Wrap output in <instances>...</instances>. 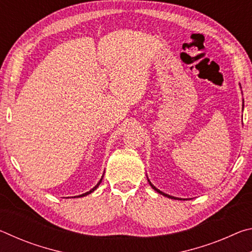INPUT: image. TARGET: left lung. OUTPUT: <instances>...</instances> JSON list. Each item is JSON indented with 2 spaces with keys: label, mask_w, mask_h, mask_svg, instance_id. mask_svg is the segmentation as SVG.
<instances>
[{
  "label": "left lung",
  "mask_w": 252,
  "mask_h": 252,
  "mask_svg": "<svg viewBox=\"0 0 252 252\" xmlns=\"http://www.w3.org/2000/svg\"><path fill=\"white\" fill-rule=\"evenodd\" d=\"M242 110H244V102H242ZM148 178V177H147ZM148 182H149V185L151 186V188L155 191H157L158 193H160V194H162V195H164V197H167V198H170V199H174V200H186V199H181V198H177V197H172V195H170V194H168V193H164V192H162V191H160L159 189H158V188H156L155 186L152 185L151 183V181L149 180V178H148Z\"/></svg>",
  "instance_id": "1"
}]
</instances>
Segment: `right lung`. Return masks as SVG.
<instances>
[{"label": "right lung", "instance_id": "add662e5", "mask_svg": "<svg viewBox=\"0 0 252 252\" xmlns=\"http://www.w3.org/2000/svg\"><path fill=\"white\" fill-rule=\"evenodd\" d=\"M103 174H104V173H103ZM102 179H103V176H102V177H101V179H100V181L96 183V186H94V187H93V188H92V189H91L90 191H88V192H85V193H82V194H80V195H75V197H72V198H81V197H85V195H88V194H90V193H92V192H93V191H94V190H96V189H97V187H99V186H100V183L102 182Z\"/></svg>", "mask_w": 252, "mask_h": 252}]
</instances>
